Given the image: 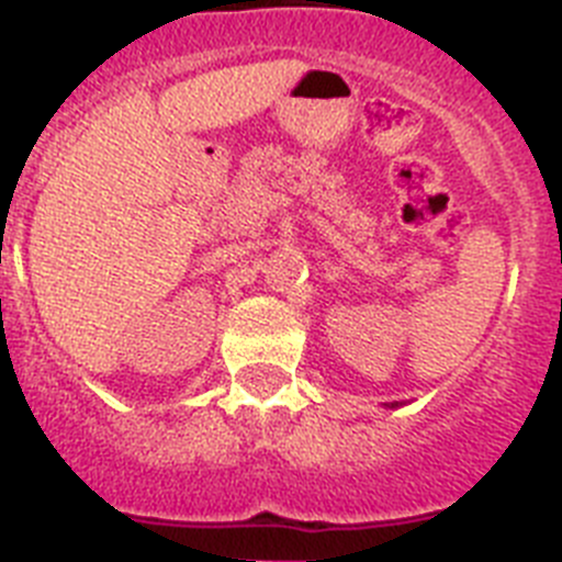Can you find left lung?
I'll use <instances>...</instances> for the list:
<instances>
[{
    "mask_svg": "<svg viewBox=\"0 0 562 562\" xmlns=\"http://www.w3.org/2000/svg\"><path fill=\"white\" fill-rule=\"evenodd\" d=\"M392 406H397V403H392Z\"/></svg>",
    "mask_w": 562,
    "mask_h": 562,
    "instance_id": "8db88e82",
    "label": "left lung"
}]
</instances>
